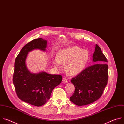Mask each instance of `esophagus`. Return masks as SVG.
<instances>
[{
  "instance_id": "obj_1",
  "label": "esophagus",
  "mask_w": 124,
  "mask_h": 124,
  "mask_svg": "<svg viewBox=\"0 0 124 124\" xmlns=\"http://www.w3.org/2000/svg\"><path fill=\"white\" fill-rule=\"evenodd\" d=\"M68 80L66 78H64L62 79V82L63 83H68Z\"/></svg>"
}]
</instances>
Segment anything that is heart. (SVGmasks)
Masks as SVG:
<instances>
[{
    "label": "heart",
    "instance_id": "heart-1",
    "mask_svg": "<svg viewBox=\"0 0 124 124\" xmlns=\"http://www.w3.org/2000/svg\"><path fill=\"white\" fill-rule=\"evenodd\" d=\"M90 54L87 50L79 46H72L63 49L54 60V65L57 69L62 68L61 63L66 64V70L70 75H76L86 67L90 60Z\"/></svg>",
    "mask_w": 124,
    "mask_h": 124
}]
</instances>
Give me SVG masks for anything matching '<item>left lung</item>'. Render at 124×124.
Returning a JSON list of instances; mask_svg holds the SVG:
<instances>
[{
	"mask_svg": "<svg viewBox=\"0 0 124 124\" xmlns=\"http://www.w3.org/2000/svg\"><path fill=\"white\" fill-rule=\"evenodd\" d=\"M92 58V61L98 63L87 67L71 80L75 91L70 100L77 106L96 101L103 94L108 83V65L106 63L108 61L97 44Z\"/></svg>",
	"mask_w": 124,
	"mask_h": 124,
	"instance_id": "left-lung-1",
	"label": "left lung"
}]
</instances>
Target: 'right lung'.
<instances>
[{"label":"right lung","instance_id":"1","mask_svg":"<svg viewBox=\"0 0 124 124\" xmlns=\"http://www.w3.org/2000/svg\"><path fill=\"white\" fill-rule=\"evenodd\" d=\"M47 41L40 38L25 45L16 59L13 78L18 97L25 102L37 107L45 104L50 99L53 89L59 85L62 77L45 72L32 73L28 69L26 60L28 53L35 49L45 51Z\"/></svg>","mask_w":124,"mask_h":124}]
</instances>
